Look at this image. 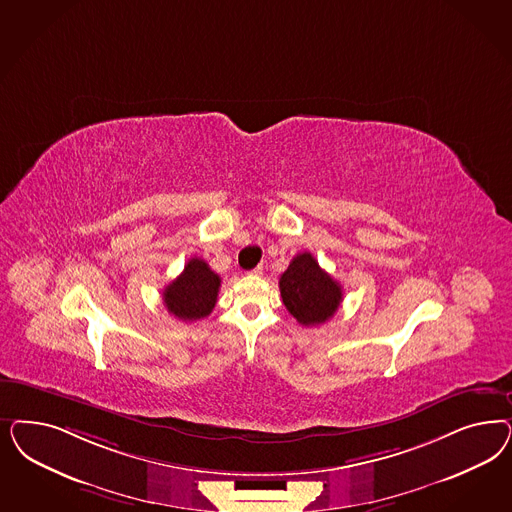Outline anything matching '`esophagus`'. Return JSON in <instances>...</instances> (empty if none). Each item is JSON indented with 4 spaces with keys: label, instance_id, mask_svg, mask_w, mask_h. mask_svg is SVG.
Returning <instances> with one entry per match:
<instances>
[{
    "label": "esophagus",
    "instance_id": "obj_1",
    "mask_svg": "<svg viewBox=\"0 0 512 512\" xmlns=\"http://www.w3.org/2000/svg\"><path fill=\"white\" fill-rule=\"evenodd\" d=\"M264 273V267L262 265H258V267H254L252 271H250V275H254V277H260Z\"/></svg>",
    "mask_w": 512,
    "mask_h": 512
}]
</instances>
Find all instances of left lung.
<instances>
[{"mask_svg":"<svg viewBox=\"0 0 512 512\" xmlns=\"http://www.w3.org/2000/svg\"><path fill=\"white\" fill-rule=\"evenodd\" d=\"M282 303L303 326L330 320L343 301V288L318 265L311 252H301L279 281Z\"/></svg>","mask_w":512,"mask_h":512,"instance_id":"obj_1","label":"left lung"}]
</instances>
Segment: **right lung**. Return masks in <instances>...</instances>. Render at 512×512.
<instances>
[{"mask_svg": "<svg viewBox=\"0 0 512 512\" xmlns=\"http://www.w3.org/2000/svg\"><path fill=\"white\" fill-rule=\"evenodd\" d=\"M220 277L201 258H192L184 271L164 288L167 311L182 322L205 318L215 309Z\"/></svg>", "mask_w": 512, "mask_h": 512, "instance_id": "add662e5", "label": "right lung"}]
</instances>
